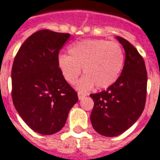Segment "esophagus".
<instances>
[{
	"mask_svg": "<svg viewBox=\"0 0 160 160\" xmlns=\"http://www.w3.org/2000/svg\"><path fill=\"white\" fill-rule=\"evenodd\" d=\"M78 96L79 99H82V98H83V97L87 96V95H86V93L82 92V91H78Z\"/></svg>",
	"mask_w": 160,
	"mask_h": 160,
	"instance_id": "obj_1",
	"label": "esophagus"
}]
</instances>
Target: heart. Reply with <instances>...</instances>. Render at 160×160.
<instances>
[{"label":"heart","mask_w":160,"mask_h":160,"mask_svg":"<svg viewBox=\"0 0 160 160\" xmlns=\"http://www.w3.org/2000/svg\"><path fill=\"white\" fill-rule=\"evenodd\" d=\"M69 56L58 57L60 71L70 83H74L81 74V68L86 75L78 82L81 89L94 86L104 89L114 83L122 70L124 52L117 42L105 39H85L69 48Z\"/></svg>","instance_id":"b5f03b06"}]
</instances>
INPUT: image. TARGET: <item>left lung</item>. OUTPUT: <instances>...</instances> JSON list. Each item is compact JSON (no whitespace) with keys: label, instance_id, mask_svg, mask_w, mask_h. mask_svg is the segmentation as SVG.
<instances>
[{"label":"left lung","instance_id":"8db88e82","mask_svg":"<svg viewBox=\"0 0 160 160\" xmlns=\"http://www.w3.org/2000/svg\"><path fill=\"white\" fill-rule=\"evenodd\" d=\"M116 38L125 50L122 75L106 90L90 94L94 107L90 114L93 128L103 136H118L139 119L147 98V73L145 61L127 39Z\"/></svg>","mask_w":160,"mask_h":160}]
</instances>
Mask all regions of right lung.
<instances>
[{
    "instance_id": "1",
    "label": "right lung",
    "mask_w": 160,
    "mask_h": 160,
    "mask_svg": "<svg viewBox=\"0 0 160 160\" xmlns=\"http://www.w3.org/2000/svg\"><path fill=\"white\" fill-rule=\"evenodd\" d=\"M70 33L40 30L22 44L12 68V99L27 125L50 135L64 128L78 93L60 71L58 53Z\"/></svg>"
}]
</instances>
